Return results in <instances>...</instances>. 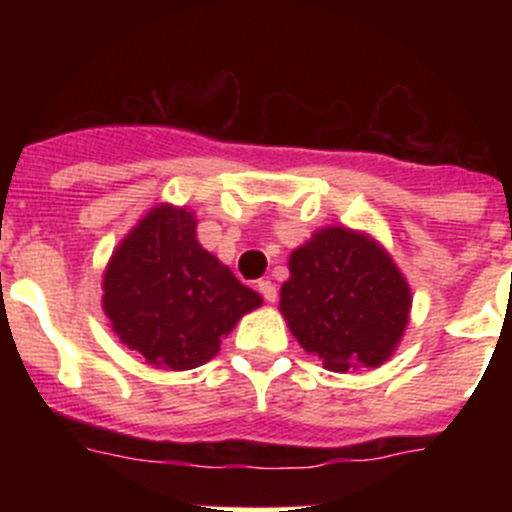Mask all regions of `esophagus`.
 Masks as SVG:
<instances>
[{"mask_svg":"<svg viewBox=\"0 0 512 512\" xmlns=\"http://www.w3.org/2000/svg\"><path fill=\"white\" fill-rule=\"evenodd\" d=\"M257 289H260V294L267 299V302H277V287H275V282L260 280V282H257Z\"/></svg>","mask_w":512,"mask_h":512,"instance_id":"esophagus-1","label":"esophagus"}]
</instances>
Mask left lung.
Masks as SVG:
<instances>
[{"instance_id":"1","label":"left lung","mask_w":512,"mask_h":512,"mask_svg":"<svg viewBox=\"0 0 512 512\" xmlns=\"http://www.w3.org/2000/svg\"><path fill=\"white\" fill-rule=\"evenodd\" d=\"M280 312L307 354L329 371L381 366L411 317V287L369 232L319 227L289 255Z\"/></svg>"}]
</instances>
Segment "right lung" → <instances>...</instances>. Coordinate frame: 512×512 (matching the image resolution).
<instances>
[{
  "label": "right lung",
  "mask_w": 512,
  "mask_h": 512,
  "mask_svg": "<svg viewBox=\"0 0 512 512\" xmlns=\"http://www.w3.org/2000/svg\"><path fill=\"white\" fill-rule=\"evenodd\" d=\"M195 213L160 203L118 242L103 272L101 307L113 334L146 364L185 371L262 304L198 242Z\"/></svg>",
  "instance_id": "right-lung-1"
}]
</instances>
